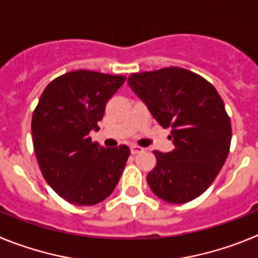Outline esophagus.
<instances>
[{
    "label": "esophagus",
    "mask_w": 258,
    "mask_h": 258,
    "mask_svg": "<svg viewBox=\"0 0 258 258\" xmlns=\"http://www.w3.org/2000/svg\"><path fill=\"white\" fill-rule=\"evenodd\" d=\"M131 151H132V154L136 155V154H140L141 151H143V149L142 147H140V146L133 145V146H131Z\"/></svg>",
    "instance_id": "1"
}]
</instances>
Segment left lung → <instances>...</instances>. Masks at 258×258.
<instances>
[{
    "label": "left lung",
    "mask_w": 258,
    "mask_h": 258,
    "mask_svg": "<svg viewBox=\"0 0 258 258\" xmlns=\"http://www.w3.org/2000/svg\"><path fill=\"white\" fill-rule=\"evenodd\" d=\"M127 84L163 127H172L174 150L154 151L147 174L152 192L173 204L202 195L230 151L231 122L222 98L200 75L179 67L132 74Z\"/></svg>",
    "instance_id": "left-lung-1"
}]
</instances>
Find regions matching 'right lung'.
<instances>
[{
    "label": "right lung",
    "instance_id": "1",
    "mask_svg": "<svg viewBox=\"0 0 258 258\" xmlns=\"http://www.w3.org/2000/svg\"><path fill=\"white\" fill-rule=\"evenodd\" d=\"M121 75L79 70L45 88L32 116V140L44 178L75 206H94L115 190L131 150L93 142L107 102L125 83Z\"/></svg>",
    "mask_w": 258,
    "mask_h": 258
}]
</instances>
